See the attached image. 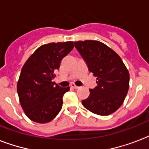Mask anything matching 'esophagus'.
I'll use <instances>...</instances> for the list:
<instances>
[{
	"label": "esophagus",
	"mask_w": 149,
	"mask_h": 149,
	"mask_svg": "<svg viewBox=\"0 0 149 149\" xmlns=\"http://www.w3.org/2000/svg\"><path fill=\"white\" fill-rule=\"evenodd\" d=\"M71 87H72V88H73V89H78V88H79V86H77V85H76L75 84H71Z\"/></svg>",
	"instance_id": "1"
}]
</instances>
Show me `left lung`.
Masks as SVG:
<instances>
[{
	"mask_svg": "<svg viewBox=\"0 0 149 149\" xmlns=\"http://www.w3.org/2000/svg\"><path fill=\"white\" fill-rule=\"evenodd\" d=\"M75 47L86 62L90 72L97 77V86L82 100L92 113L107 116L121 105L129 88V72L120 57L104 43L93 40L78 41Z\"/></svg>",
	"mask_w": 149,
	"mask_h": 149,
	"instance_id": "obj_1",
	"label": "left lung"
}]
</instances>
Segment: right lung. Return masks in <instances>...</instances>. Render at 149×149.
Returning <instances> with one entry per match:
<instances>
[{
    "label": "right lung",
    "mask_w": 149,
    "mask_h": 149,
    "mask_svg": "<svg viewBox=\"0 0 149 149\" xmlns=\"http://www.w3.org/2000/svg\"><path fill=\"white\" fill-rule=\"evenodd\" d=\"M73 47V42L43 45L23 65L17 91L24 113L32 121L49 122L61 111L63 95L70 87H61L52 80L56 77L61 60Z\"/></svg>",
    "instance_id": "right-lung-1"
}]
</instances>
